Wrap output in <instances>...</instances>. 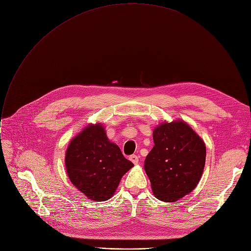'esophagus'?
<instances>
[{
	"label": "esophagus",
	"mask_w": 251,
	"mask_h": 251,
	"mask_svg": "<svg viewBox=\"0 0 251 251\" xmlns=\"http://www.w3.org/2000/svg\"><path fill=\"white\" fill-rule=\"evenodd\" d=\"M129 160L134 164V165H137L139 163V157L136 156V155H132L129 157Z\"/></svg>",
	"instance_id": "esophagus-1"
}]
</instances>
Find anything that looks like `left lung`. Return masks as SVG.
<instances>
[{
	"instance_id": "1",
	"label": "left lung",
	"mask_w": 251,
	"mask_h": 251,
	"mask_svg": "<svg viewBox=\"0 0 251 251\" xmlns=\"http://www.w3.org/2000/svg\"><path fill=\"white\" fill-rule=\"evenodd\" d=\"M153 139L155 145L144 164L153 194L162 201H176L198 186L205 164V144L180 119L156 126Z\"/></svg>"
}]
</instances>
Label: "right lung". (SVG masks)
Masks as SVG:
<instances>
[{
    "instance_id": "right-lung-1",
    "label": "right lung",
    "mask_w": 251,
    "mask_h": 251,
    "mask_svg": "<svg viewBox=\"0 0 251 251\" xmlns=\"http://www.w3.org/2000/svg\"><path fill=\"white\" fill-rule=\"evenodd\" d=\"M64 164L70 182L95 201L111 199L122 176L134 166L108 139L101 123H89L71 139Z\"/></svg>"
}]
</instances>
